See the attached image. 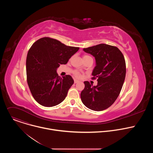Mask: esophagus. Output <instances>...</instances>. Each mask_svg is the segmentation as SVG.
<instances>
[{
    "mask_svg": "<svg viewBox=\"0 0 153 153\" xmlns=\"http://www.w3.org/2000/svg\"><path fill=\"white\" fill-rule=\"evenodd\" d=\"M79 81L78 80L74 79V83H79Z\"/></svg>",
    "mask_w": 153,
    "mask_h": 153,
    "instance_id": "34e87169",
    "label": "esophagus"
}]
</instances>
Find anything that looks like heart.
<instances>
[{
  "mask_svg": "<svg viewBox=\"0 0 153 153\" xmlns=\"http://www.w3.org/2000/svg\"><path fill=\"white\" fill-rule=\"evenodd\" d=\"M87 57H90V56L85 55V56H84L83 57V59H85V58H87ZM74 76H75L76 77H77V78H79V77H80V76H81L80 73L79 71H75L74 72Z\"/></svg>",
  "mask_w": 153,
  "mask_h": 153,
  "instance_id": "obj_1",
  "label": "heart"
}]
</instances>
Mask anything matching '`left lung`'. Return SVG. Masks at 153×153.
Listing matches in <instances>:
<instances>
[{
	"instance_id": "left-lung-1",
	"label": "left lung",
	"mask_w": 153,
	"mask_h": 153,
	"mask_svg": "<svg viewBox=\"0 0 153 153\" xmlns=\"http://www.w3.org/2000/svg\"><path fill=\"white\" fill-rule=\"evenodd\" d=\"M83 51L95 57L92 79H97V85L93 86L85 81L81 100L90 110L102 111L111 106L120 93L126 75L125 58L117 47L104 43L83 48Z\"/></svg>"
}]
</instances>
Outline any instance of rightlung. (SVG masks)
I'll return each mask as SVG.
<instances>
[{
	"instance_id": "1",
	"label": "right lung",
	"mask_w": 153,
	"mask_h": 153,
	"mask_svg": "<svg viewBox=\"0 0 153 153\" xmlns=\"http://www.w3.org/2000/svg\"><path fill=\"white\" fill-rule=\"evenodd\" d=\"M79 49L47 37L37 40L31 47L26 60L27 83L32 96L40 105L54 106L66 97L74 80L70 75L61 78L56 70Z\"/></svg>"
}]
</instances>
